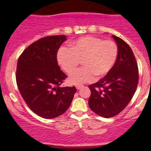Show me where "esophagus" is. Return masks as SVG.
<instances>
[{
    "label": "esophagus",
    "instance_id": "1",
    "mask_svg": "<svg viewBox=\"0 0 151 151\" xmlns=\"http://www.w3.org/2000/svg\"><path fill=\"white\" fill-rule=\"evenodd\" d=\"M81 87H82V85H76V88H77V90L80 89Z\"/></svg>",
    "mask_w": 151,
    "mask_h": 151
}]
</instances>
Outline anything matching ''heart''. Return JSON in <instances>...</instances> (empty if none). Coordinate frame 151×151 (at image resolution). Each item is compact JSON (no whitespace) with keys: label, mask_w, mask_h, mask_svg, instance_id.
<instances>
[{"label":"heart","mask_w":151,"mask_h":151,"mask_svg":"<svg viewBox=\"0 0 151 151\" xmlns=\"http://www.w3.org/2000/svg\"><path fill=\"white\" fill-rule=\"evenodd\" d=\"M71 47H62L57 54L60 67L71 74L83 60L84 67L69 78V82L81 85L92 81L94 76L101 77L114 67L118 57V47L114 41L104 40L99 37L84 36L71 42Z\"/></svg>","instance_id":"b5f03b06"}]
</instances>
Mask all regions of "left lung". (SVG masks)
<instances>
[{
  "label": "left lung",
  "mask_w": 151,
  "mask_h": 151,
  "mask_svg": "<svg viewBox=\"0 0 151 151\" xmlns=\"http://www.w3.org/2000/svg\"><path fill=\"white\" fill-rule=\"evenodd\" d=\"M118 47V57L111 70L103 79L89 85V106L104 118L119 114L129 104L138 83V65L129 45L112 35Z\"/></svg>",
  "instance_id": "1"
}]
</instances>
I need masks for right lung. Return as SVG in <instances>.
<instances>
[{
	"instance_id": "obj_1",
	"label": "right lung",
	"mask_w": 151,
	"mask_h": 151,
	"mask_svg": "<svg viewBox=\"0 0 151 151\" xmlns=\"http://www.w3.org/2000/svg\"><path fill=\"white\" fill-rule=\"evenodd\" d=\"M65 40V35L41 38L24 50L17 64L19 91L29 108L44 119L65 113L77 91L74 86H60L67 75L59 67L57 53Z\"/></svg>"
}]
</instances>
